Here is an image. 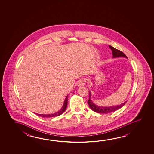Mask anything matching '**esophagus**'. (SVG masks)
I'll list each match as a JSON object with an SVG mask.
<instances>
[{
  "mask_svg": "<svg viewBox=\"0 0 154 154\" xmlns=\"http://www.w3.org/2000/svg\"><path fill=\"white\" fill-rule=\"evenodd\" d=\"M85 79H81L80 81L78 82L77 85H78V87L84 86V84H85Z\"/></svg>",
  "mask_w": 154,
  "mask_h": 154,
  "instance_id": "esophagus-1",
  "label": "esophagus"
}]
</instances>
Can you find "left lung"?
Segmentation results:
<instances>
[{"label":"left lung","instance_id":"left-lung-1","mask_svg":"<svg viewBox=\"0 0 154 154\" xmlns=\"http://www.w3.org/2000/svg\"><path fill=\"white\" fill-rule=\"evenodd\" d=\"M109 48L112 50V53L113 58L119 57H124L127 58V56L121 51L115 49V48H114L113 47L110 46V45H109ZM90 95H91V93H90V92L89 91V100L88 101L89 107L91 108L92 110L94 111V112H97V113H110V112L119 110V109H120L122 106H123L125 105V104L127 103V102H125L123 103V104H122L121 105H116V106H110V107L98 106L97 105H95L94 103L92 102L91 100L90 99Z\"/></svg>","mask_w":154,"mask_h":154}]
</instances>
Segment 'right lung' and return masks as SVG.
I'll use <instances>...</instances> for the list:
<instances>
[{"instance_id":"add662e5","label":"right lung","mask_w":154,"mask_h":154,"mask_svg":"<svg viewBox=\"0 0 154 154\" xmlns=\"http://www.w3.org/2000/svg\"><path fill=\"white\" fill-rule=\"evenodd\" d=\"M68 96H67L66 97L65 101L64 102V104L63 105L62 109L59 111H58L57 112L51 114V115H43V114H38V113H36V114L38 116H41V117H53L60 116L65 111L66 109L67 105H68Z\"/></svg>"}]
</instances>
